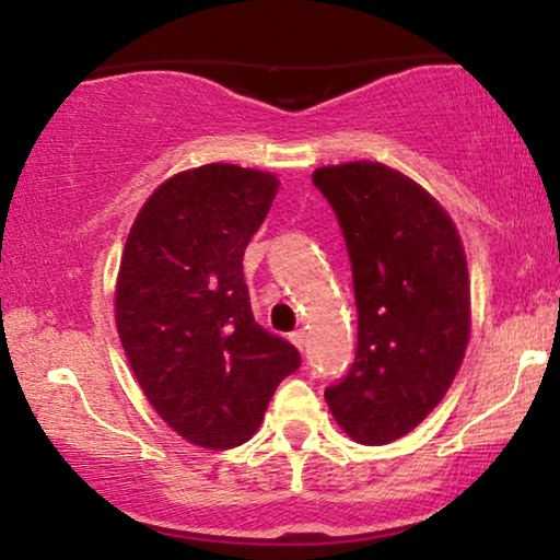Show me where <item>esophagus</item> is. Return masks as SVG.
I'll return each instance as SVG.
<instances>
[{
  "instance_id": "34e87169",
  "label": "esophagus",
  "mask_w": 560,
  "mask_h": 560,
  "mask_svg": "<svg viewBox=\"0 0 560 560\" xmlns=\"http://www.w3.org/2000/svg\"><path fill=\"white\" fill-rule=\"evenodd\" d=\"M290 341H293L295 343V347L298 349H305V334L303 331H293V334H290Z\"/></svg>"
}]
</instances>
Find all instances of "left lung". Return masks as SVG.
<instances>
[{
  "mask_svg": "<svg viewBox=\"0 0 560 560\" xmlns=\"http://www.w3.org/2000/svg\"><path fill=\"white\" fill-rule=\"evenodd\" d=\"M357 301V357L326 387L336 423L366 446L410 433L446 395L469 341V270L454 221L393 167H318Z\"/></svg>",
  "mask_w": 560,
  "mask_h": 560,
  "instance_id": "8db88e82",
  "label": "left lung"
}]
</instances>
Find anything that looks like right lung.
<instances>
[{"label":"right lung","mask_w":560,"mask_h":560,"mask_svg":"<svg viewBox=\"0 0 560 560\" xmlns=\"http://www.w3.org/2000/svg\"><path fill=\"white\" fill-rule=\"evenodd\" d=\"M270 173L213 163L173 175L129 229L117 331L158 416L196 446L249 441L275 389L301 366L252 316L244 249L278 194Z\"/></svg>","instance_id":"1"}]
</instances>
